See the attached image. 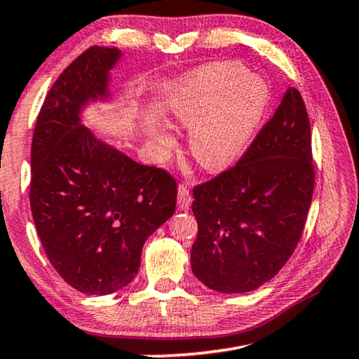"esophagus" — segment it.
I'll return each mask as SVG.
<instances>
[{
  "mask_svg": "<svg viewBox=\"0 0 359 359\" xmlns=\"http://www.w3.org/2000/svg\"><path fill=\"white\" fill-rule=\"evenodd\" d=\"M177 201L180 209H189L190 203H191V193L187 184H179V195H177Z\"/></svg>",
  "mask_w": 359,
  "mask_h": 359,
  "instance_id": "34e87169",
  "label": "esophagus"
}]
</instances>
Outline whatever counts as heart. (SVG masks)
<instances>
[{"label": "heart", "instance_id": "1", "mask_svg": "<svg viewBox=\"0 0 359 359\" xmlns=\"http://www.w3.org/2000/svg\"><path fill=\"white\" fill-rule=\"evenodd\" d=\"M269 100V88L260 78L249 75L240 62L224 60L182 78L166 99V110L180 126L191 128V156L204 169L220 170L246 151ZM158 142L164 149L174 147L166 133Z\"/></svg>", "mask_w": 359, "mask_h": 359}]
</instances>
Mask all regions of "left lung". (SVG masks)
<instances>
[{
	"label": "left lung",
	"mask_w": 359,
	"mask_h": 359,
	"mask_svg": "<svg viewBox=\"0 0 359 359\" xmlns=\"http://www.w3.org/2000/svg\"><path fill=\"white\" fill-rule=\"evenodd\" d=\"M313 190L309 113L289 88L240 161L193 189V275L225 294L270 281L302 238Z\"/></svg>",
	"instance_id": "1"
}]
</instances>
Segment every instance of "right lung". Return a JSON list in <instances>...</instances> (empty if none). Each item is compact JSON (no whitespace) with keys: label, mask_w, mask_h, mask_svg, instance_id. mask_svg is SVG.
<instances>
[{"label":"right lung","mask_w":359,"mask_h":359,"mask_svg":"<svg viewBox=\"0 0 359 359\" xmlns=\"http://www.w3.org/2000/svg\"><path fill=\"white\" fill-rule=\"evenodd\" d=\"M119 50L93 46L49 89L32 140L30 206L43 249L76 291L107 295L134 280L147 238L175 210L177 182L94 137L81 105L107 95Z\"/></svg>","instance_id":"1"}]
</instances>
